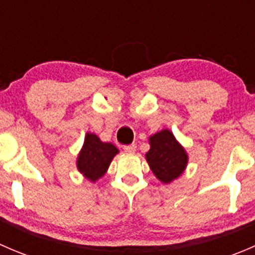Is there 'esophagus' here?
Wrapping results in <instances>:
<instances>
[{
  "mask_svg": "<svg viewBox=\"0 0 255 255\" xmlns=\"http://www.w3.org/2000/svg\"><path fill=\"white\" fill-rule=\"evenodd\" d=\"M123 149H125V151H127V153H134L135 150H137V144H128V145H123Z\"/></svg>",
  "mask_w": 255,
  "mask_h": 255,
  "instance_id": "esophagus-1",
  "label": "esophagus"
}]
</instances>
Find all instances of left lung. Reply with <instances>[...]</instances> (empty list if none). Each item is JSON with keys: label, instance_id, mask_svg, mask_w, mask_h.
I'll use <instances>...</instances> for the list:
<instances>
[{"label": "left lung", "instance_id": "8db88e82", "mask_svg": "<svg viewBox=\"0 0 255 255\" xmlns=\"http://www.w3.org/2000/svg\"><path fill=\"white\" fill-rule=\"evenodd\" d=\"M149 142L150 149L145 158L154 175L164 184H169L181 175L186 168L187 155L173 133L164 129L151 135Z\"/></svg>", "mask_w": 255, "mask_h": 255}]
</instances>
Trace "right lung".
Wrapping results in <instances>:
<instances>
[{
	"instance_id": "add662e5",
	"label": "right lung",
	"mask_w": 255,
	"mask_h": 255,
	"mask_svg": "<svg viewBox=\"0 0 255 255\" xmlns=\"http://www.w3.org/2000/svg\"><path fill=\"white\" fill-rule=\"evenodd\" d=\"M117 153L118 149L113 144L101 142L97 135L87 133L81 153L79 154L78 169L90 181H96L99 177L104 176Z\"/></svg>"
}]
</instances>
